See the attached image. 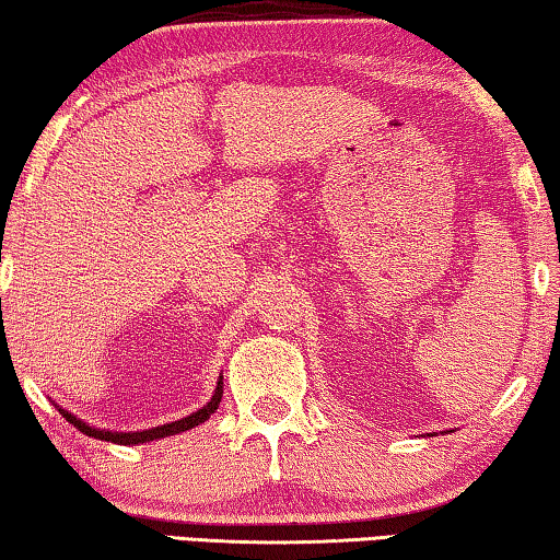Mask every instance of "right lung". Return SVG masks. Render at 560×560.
<instances>
[{
	"label": "right lung",
	"instance_id": "1",
	"mask_svg": "<svg viewBox=\"0 0 560 560\" xmlns=\"http://www.w3.org/2000/svg\"><path fill=\"white\" fill-rule=\"evenodd\" d=\"M220 400H222V375L218 377V385H214V393L208 406H202L200 410L190 412L187 418H179V420H172V423L165 425H158V428H150V430H107V428H94L90 423H84L82 418H77L74 412L65 410L62 406H57V410L62 412V418L70 420V423L82 430L84 435L90 438H97V441H107V443H117V445H140V443H150V441H160V438H167V435H177V433H185V430H192L195 425H200L208 420L214 410L220 408Z\"/></svg>",
	"mask_w": 560,
	"mask_h": 560
}]
</instances>
